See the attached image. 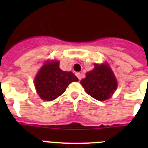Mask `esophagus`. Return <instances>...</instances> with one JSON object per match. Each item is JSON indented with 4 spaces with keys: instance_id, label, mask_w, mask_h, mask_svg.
<instances>
[{
    "instance_id": "34e87169",
    "label": "esophagus",
    "mask_w": 148,
    "mask_h": 148,
    "mask_svg": "<svg viewBox=\"0 0 148 148\" xmlns=\"http://www.w3.org/2000/svg\"><path fill=\"white\" fill-rule=\"evenodd\" d=\"M75 75H76V76L78 77V79H79V80H81V79H82V75H81V73H77L76 74H75Z\"/></svg>"
}]
</instances>
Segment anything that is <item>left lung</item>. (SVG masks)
<instances>
[{
    "label": "left lung",
    "instance_id": "8db88e82",
    "mask_svg": "<svg viewBox=\"0 0 148 148\" xmlns=\"http://www.w3.org/2000/svg\"><path fill=\"white\" fill-rule=\"evenodd\" d=\"M80 83L88 95L99 101L109 99L117 88L114 74L108 64H95Z\"/></svg>",
    "mask_w": 148,
    "mask_h": 148
}]
</instances>
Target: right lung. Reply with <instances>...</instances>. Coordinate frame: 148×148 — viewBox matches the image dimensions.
<instances>
[{"label": "right lung", "mask_w": 148, "mask_h": 148, "mask_svg": "<svg viewBox=\"0 0 148 148\" xmlns=\"http://www.w3.org/2000/svg\"><path fill=\"white\" fill-rule=\"evenodd\" d=\"M78 79L72 72L63 71L58 61H47L35 78V86L41 99L50 101L63 94L71 82Z\"/></svg>", "instance_id": "1"}]
</instances>
